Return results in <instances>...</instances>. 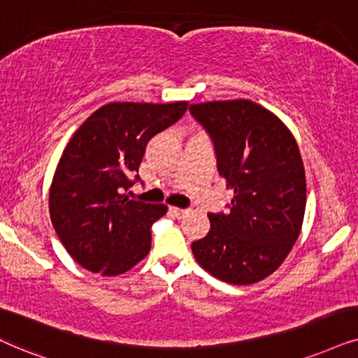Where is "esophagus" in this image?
Returning a JSON list of instances; mask_svg holds the SVG:
<instances>
[{"mask_svg":"<svg viewBox=\"0 0 358 358\" xmlns=\"http://www.w3.org/2000/svg\"><path fill=\"white\" fill-rule=\"evenodd\" d=\"M170 213L175 216V218L182 220L188 215L189 210H185V208H178V206H170Z\"/></svg>","mask_w":358,"mask_h":358,"instance_id":"obj_1","label":"esophagus"}]
</instances>
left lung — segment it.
I'll return each instance as SVG.
<instances>
[{"label": "left lung", "mask_w": 358, "mask_h": 358, "mask_svg": "<svg viewBox=\"0 0 358 358\" xmlns=\"http://www.w3.org/2000/svg\"><path fill=\"white\" fill-rule=\"evenodd\" d=\"M189 114L210 135L218 173L234 192L228 213H208L211 228L192 243L194 259L224 282H257L282 264L302 228L306 173L296 138L244 99L193 103Z\"/></svg>", "instance_id": "1"}]
</instances>
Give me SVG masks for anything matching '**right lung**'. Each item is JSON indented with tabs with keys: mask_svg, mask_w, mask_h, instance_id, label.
Wrapping results in <instances>:
<instances>
[{
	"mask_svg": "<svg viewBox=\"0 0 358 358\" xmlns=\"http://www.w3.org/2000/svg\"><path fill=\"white\" fill-rule=\"evenodd\" d=\"M188 102H112L76 130L62 152L49 213L67 252L83 268L124 274L148 255L152 224L166 205L129 200L147 143L182 119Z\"/></svg>",
	"mask_w": 358,
	"mask_h": 358,
	"instance_id": "add662e5",
	"label": "right lung"
}]
</instances>
